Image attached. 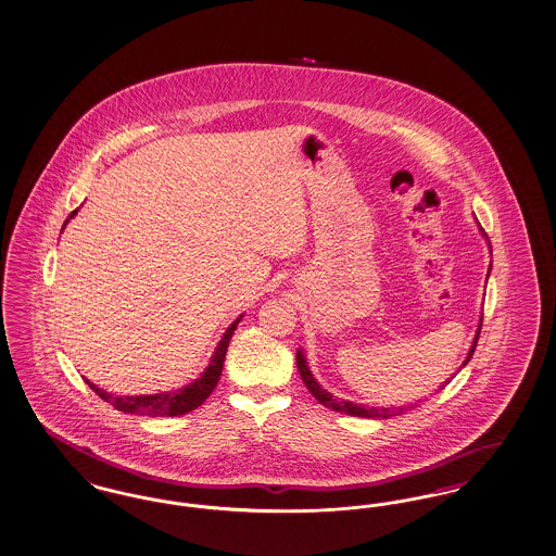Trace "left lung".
Wrapping results in <instances>:
<instances>
[{"label": "left lung", "instance_id": "1", "mask_svg": "<svg viewBox=\"0 0 556 556\" xmlns=\"http://www.w3.org/2000/svg\"><path fill=\"white\" fill-rule=\"evenodd\" d=\"M480 331H482V323H480V327H478V333H476V339H473V343H471V350H469V354H467L464 366H466L467 362L473 356V352H476V345H478V339H480ZM295 359H298V370H300V377L304 380L306 389H308L312 395L316 397V401L323 403L325 407H331L334 412H341V414H348V416H357V418H389V416L395 414V409H384V407L378 409V407H368V405H357V403H352V401L333 400V395L327 393V391L314 380L311 370H308L306 357H304V354H302L300 350H298V354H295ZM446 382H448V380H446ZM446 382H444V384H446ZM443 387H441V389H443ZM401 409H403V407H401ZM401 409H397V412H401Z\"/></svg>", "mask_w": 556, "mask_h": 556}]
</instances>
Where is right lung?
<instances>
[{"label": "right lung", "mask_w": 556, "mask_h": 556, "mask_svg": "<svg viewBox=\"0 0 556 556\" xmlns=\"http://www.w3.org/2000/svg\"><path fill=\"white\" fill-rule=\"evenodd\" d=\"M76 215V211L70 213L67 219H72ZM66 219V223H67ZM242 318V316H240ZM231 323V327L227 329V333L223 334L217 350H215V356L211 357V364L208 368L197 378L192 384L174 391V393H156V395H132V397H113L112 393L99 389L97 384H92L90 380H87L90 389L108 403H112L115 409L124 412V414H134V416H181V414H188L192 409H197L199 405H202L206 397L213 393V389L217 387L219 377H222L223 362H225V354H227V345H229V339L236 331L238 323Z\"/></svg>", "instance_id": "right-lung-1"}]
</instances>
